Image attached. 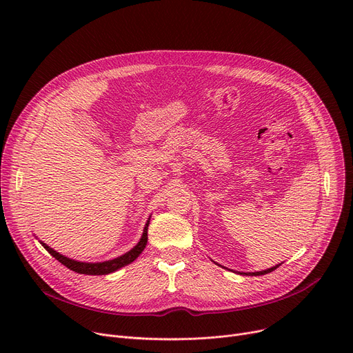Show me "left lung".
Instances as JSON below:
<instances>
[{
	"label": "left lung",
	"mask_w": 353,
	"mask_h": 353,
	"mask_svg": "<svg viewBox=\"0 0 353 353\" xmlns=\"http://www.w3.org/2000/svg\"><path fill=\"white\" fill-rule=\"evenodd\" d=\"M281 265H277V266H273V268H270V269H266V270H262V272H252V273H242V274H254V276H261V274H266V273H270V272H273L274 269H277L279 268Z\"/></svg>",
	"instance_id": "obj_1"
}]
</instances>
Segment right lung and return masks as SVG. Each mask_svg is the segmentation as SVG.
<instances>
[{
    "mask_svg": "<svg viewBox=\"0 0 353 353\" xmlns=\"http://www.w3.org/2000/svg\"><path fill=\"white\" fill-rule=\"evenodd\" d=\"M148 221H150V219L147 220V223L144 226V230H143V236L140 239V242L124 254L113 259V261H107V262H99V263H85V262H77V261H72V259H68L63 254H60L59 252H55L54 249H51L50 246H47L46 243L41 242V245L46 248V250L52 256L57 259V261L67 266L70 270L72 272H77V273H81V274H108V273H113L116 270H119L120 268L128 265L134 262L136 259L140 256V253L144 250L145 245H147V229H148Z\"/></svg>",
    "mask_w": 353,
    "mask_h": 353,
    "instance_id": "right-lung-1",
    "label": "right lung"
}]
</instances>
